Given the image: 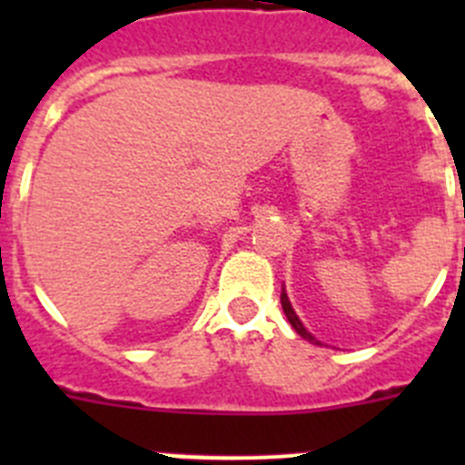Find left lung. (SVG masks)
Here are the masks:
<instances>
[{"label":"left lung","instance_id":"8db88e82","mask_svg":"<svg viewBox=\"0 0 465 465\" xmlns=\"http://www.w3.org/2000/svg\"><path fill=\"white\" fill-rule=\"evenodd\" d=\"M282 307H283V314H286V319H289V322H291V326L295 328V332H298V335H302V338H305V340H310V342H316V340L312 338L310 332L305 331V326L300 323L298 316H295V312H293V307H291V302H289V298H286V293H282Z\"/></svg>","mask_w":465,"mask_h":465}]
</instances>
